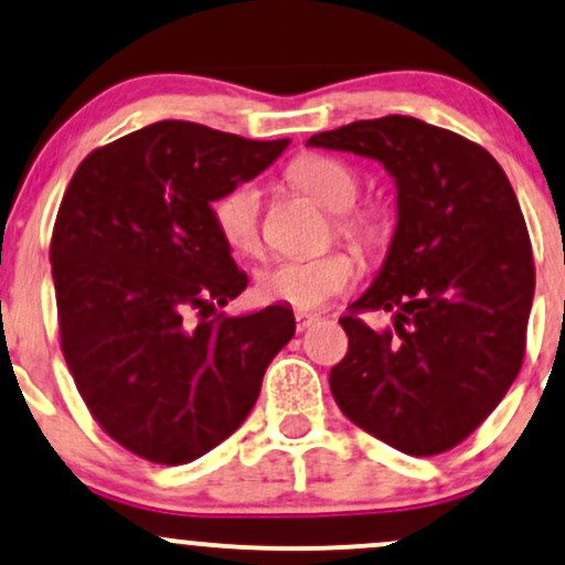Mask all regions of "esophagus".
Wrapping results in <instances>:
<instances>
[{
	"instance_id": "esophagus-1",
	"label": "esophagus",
	"mask_w": 565,
	"mask_h": 565,
	"mask_svg": "<svg viewBox=\"0 0 565 565\" xmlns=\"http://www.w3.org/2000/svg\"><path fill=\"white\" fill-rule=\"evenodd\" d=\"M317 320H320V317L312 312H296V331H307V328L315 326Z\"/></svg>"
}]
</instances>
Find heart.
<instances>
[{"mask_svg":"<svg viewBox=\"0 0 565 565\" xmlns=\"http://www.w3.org/2000/svg\"><path fill=\"white\" fill-rule=\"evenodd\" d=\"M288 183L335 213V232L358 250H371L379 243V224L365 213H352L360 183L344 162L322 154H303L290 162ZM213 221L226 248L237 256L256 258L264 250L262 234V189L245 181L221 194L213 205ZM358 277V264L350 253L328 250L312 258H282L258 275V296L266 301L290 303L301 309H320L344 294Z\"/></svg>","mask_w":565,"mask_h":565,"instance_id":"1","label":"heart"}]
</instances>
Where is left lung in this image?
Here are the masks:
<instances>
[{"label":"left lung","instance_id":"obj_1","mask_svg":"<svg viewBox=\"0 0 565 565\" xmlns=\"http://www.w3.org/2000/svg\"><path fill=\"white\" fill-rule=\"evenodd\" d=\"M307 146L384 164L397 224L384 264L341 317L350 335L331 367L347 419L408 456H435L480 427L515 382L534 301V256L515 192L483 146L390 114L317 132Z\"/></svg>","mask_w":565,"mask_h":565}]
</instances>
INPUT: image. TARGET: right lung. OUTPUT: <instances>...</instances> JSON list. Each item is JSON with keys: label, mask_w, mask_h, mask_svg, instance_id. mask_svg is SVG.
<instances>
[{"label": "right lung", "mask_w": 565, "mask_h": 565, "mask_svg": "<svg viewBox=\"0 0 565 565\" xmlns=\"http://www.w3.org/2000/svg\"><path fill=\"white\" fill-rule=\"evenodd\" d=\"M290 141L164 119L87 154L63 194L50 264L61 350L95 422L157 465H189L248 419L294 339L288 303L224 317L248 275L213 202Z\"/></svg>", "instance_id": "1"}]
</instances>
